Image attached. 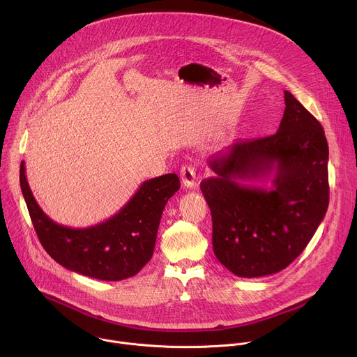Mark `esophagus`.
I'll use <instances>...</instances> for the list:
<instances>
[{
    "instance_id": "obj_1",
    "label": "esophagus",
    "mask_w": 357,
    "mask_h": 357,
    "mask_svg": "<svg viewBox=\"0 0 357 357\" xmlns=\"http://www.w3.org/2000/svg\"><path fill=\"white\" fill-rule=\"evenodd\" d=\"M181 181L182 185L189 188V189H195L196 188V182H197V175H196V168L192 165H185L181 169Z\"/></svg>"
}]
</instances>
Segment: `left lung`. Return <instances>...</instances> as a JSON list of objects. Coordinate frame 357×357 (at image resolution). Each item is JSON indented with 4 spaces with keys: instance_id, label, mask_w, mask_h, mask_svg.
Returning <instances> with one entry per match:
<instances>
[{
    "instance_id": "obj_1",
    "label": "left lung",
    "mask_w": 357,
    "mask_h": 357,
    "mask_svg": "<svg viewBox=\"0 0 357 357\" xmlns=\"http://www.w3.org/2000/svg\"><path fill=\"white\" fill-rule=\"evenodd\" d=\"M274 135L243 139L209 160L200 189L212 213L213 251L233 274L257 278L288 267L329 205V148L321 123L289 93ZM275 174L267 191L240 178Z\"/></svg>"
}]
</instances>
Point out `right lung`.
I'll list each match as a JSON object with an SVG mask.
<instances>
[{
	"label": "right lung",
	"instance_id": "add662e5",
	"mask_svg": "<svg viewBox=\"0 0 357 357\" xmlns=\"http://www.w3.org/2000/svg\"><path fill=\"white\" fill-rule=\"evenodd\" d=\"M20 183L38 238L49 256L70 271L101 281L130 278L151 260L164 208L181 188L176 174L145 181L127 205L106 222L72 229L55 223L39 208L24 161Z\"/></svg>",
	"mask_w": 357,
	"mask_h": 357
}]
</instances>
